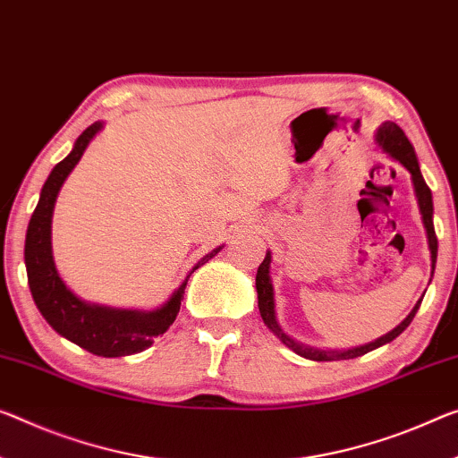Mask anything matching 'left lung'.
<instances>
[{
    "label": "left lung",
    "mask_w": 458,
    "mask_h": 458,
    "mask_svg": "<svg viewBox=\"0 0 458 458\" xmlns=\"http://www.w3.org/2000/svg\"><path fill=\"white\" fill-rule=\"evenodd\" d=\"M377 145L386 153V156L393 157L395 161H399L401 165L405 167L407 172L411 174V182H413V190H416V199H418V207L421 213V221H424L426 227V237H428V248H430V258H432V274L436 268V256H438V239H436V231H434V205H432V192L428 188L424 175L420 172V164L416 157V151H413V145L410 143V139L405 137V132L399 129L395 123H383L378 126L377 135H375ZM270 262L272 256L270 251L266 253L264 262L259 264L258 274H256V291H258V307H259V315L266 326H268L270 332L278 337L280 342L284 344L286 348H291L293 352H297L299 356L309 358V360H318V362H327V360H350V358L362 356L367 352L375 350L378 346H385L395 340V337L403 332V329L410 326L411 319L416 318L418 309L421 305V299L416 302V307L411 309V313L399 323L395 329H391L389 334H385L378 337V340L364 344V346L358 348H350V350H319V348H311L305 346L297 340H293L291 335L284 334V329L280 327V323L276 321V311H274V288H272V278H270Z\"/></svg>",
    "instance_id": "8db88e82"
}]
</instances>
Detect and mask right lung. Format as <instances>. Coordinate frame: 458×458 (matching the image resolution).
<instances>
[{
	"instance_id": "1",
	"label": "right lung",
	"mask_w": 458,
	"mask_h": 458,
	"mask_svg": "<svg viewBox=\"0 0 458 458\" xmlns=\"http://www.w3.org/2000/svg\"><path fill=\"white\" fill-rule=\"evenodd\" d=\"M102 123L89 124L86 131L77 137L73 149L69 156L59 161L48 174L45 186L40 190L38 205L34 208L32 219L28 223L26 245H24V262L28 272V284H30L32 299L37 302L42 318L47 319L59 335L67 337L69 342L91 352L96 356L116 358L131 356L137 352L147 350L157 335L165 334L178 318L182 299H184V288L188 284L190 274L210 258L223 250V245L215 248L188 274L184 283L174 291L170 301L161 305L156 311H137V309H112L94 302L81 301L59 276L57 266L53 259L51 245V223L53 208L57 194L72 174L77 161L81 159L83 151L89 140L100 132Z\"/></svg>"
}]
</instances>
